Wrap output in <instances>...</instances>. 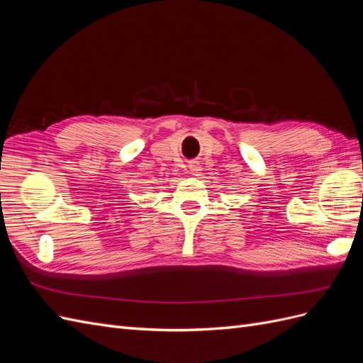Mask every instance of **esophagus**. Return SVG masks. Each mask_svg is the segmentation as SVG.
Returning <instances> with one entry per match:
<instances>
[{"label": "esophagus", "instance_id": "esophagus-1", "mask_svg": "<svg viewBox=\"0 0 363 363\" xmlns=\"http://www.w3.org/2000/svg\"><path fill=\"white\" fill-rule=\"evenodd\" d=\"M189 171H191L192 175H200V172H201L200 163L199 162H191L189 163Z\"/></svg>", "mask_w": 363, "mask_h": 363}]
</instances>
